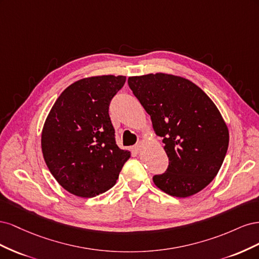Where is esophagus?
<instances>
[{
    "mask_svg": "<svg viewBox=\"0 0 259 259\" xmlns=\"http://www.w3.org/2000/svg\"><path fill=\"white\" fill-rule=\"evenodd\" d=\"M143 147H144V143H143V142H138V143L135 145V147H134V151L140 152V151H142Z\"/></svg>",
    "mask_w": 259,
    "mask_h": 259,
    "instance_id": "1",
    "label": "esophagus"
}]
</instances>
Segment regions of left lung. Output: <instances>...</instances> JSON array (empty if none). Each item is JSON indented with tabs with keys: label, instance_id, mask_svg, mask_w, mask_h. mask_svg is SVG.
Here are the masks:
<instances>
[{
	"label": "left lung",
	"instance_id": "8db88e82",
	"mask_svg": "<svg viewBox=\"0 0 259 259\" xmlns=\"http://www.w3.org/2000/svg\"><path fill=\"white\" fill-rule=\"evenodd\" d=\"M130 89L150 115L168 156L154 185L177 198L200 192L215 178L227 153L229 131L206 94L182 76L150 73L130 76Z\"/></svg>",
	"mask_w": 259,
	"mask_h": 259
}]
</instances>
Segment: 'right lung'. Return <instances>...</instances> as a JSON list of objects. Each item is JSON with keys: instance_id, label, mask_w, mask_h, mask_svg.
<instances>
[{"instance_id": "obj_1", "label": "right lung", "mask_w": 259, "mask_h": 259, "mask_svg": "<svg viewBox=\"0 0 259 259\" xmlns=\"http://www.w3.org/2000/svg\"><path fill=\"white\" fill-rule=\"evenodd\" d=\"M123 75L79 80L60 94L46 117L41 147L52 175L68 192L93 198L112 188L131 152L117 147L109 105Z\"/></svg>"}]
</instances>
